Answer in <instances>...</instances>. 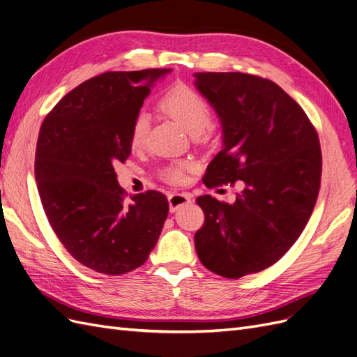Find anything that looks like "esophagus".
<instances>
[{"label": "esophagus", "instance_id": "esophagus-1", "mask_svg": "<svg viewBox=\"0 0 357 357\" xmlns=\"http://www.w3.org/2000/svg\"><path fill=\"white\" fill-rule=\"evenodd\" d=\"M192 202V199L187 194H170L169 195V208L172 213L178 212V210L183 206H187Z\"/></svg>", "mask_w": 357, "mask_h": 357}]
</instances>
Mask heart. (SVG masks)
<instances>
[{"label": "heart", "mask_w": 357, "mask_h": 357, "mask_svg": "<svg viewBox=\"0 0 357 357\" xmlns=\"http://www.w3.org/2000/svg\"><path fill=\"white\" fill-rule=\"evenodd\" d=\"M160 109L170 116L176 123L185 129L191 137H199L208 128L212 121L208 102L194 89L188 86H175L160 100ZM149 130V117L139 113L130 128L132 149H139L145 141ZM191 165L187 162L172 163L162 170V178L170 183H182L185 179V170Z\"/></svg>", "instance_id": "1"}]
</instances>
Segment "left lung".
Instances as JSON below:
<instances>
[{
	"label": "left lung",
	"instance_id": "left-lung-1",
	"mask_svg": "<svg viewBox=\"0 0 357 357\" xmlns=\"http://www.w3.org/2000/svg\"><path fill=\"white\" fill-rule=\"evenodd\" d=\"M194 79L222 128L204 183H244L232 204L197 199L206 220L195 250L208 271L236 280L272 266L305 229L319 192V138L300 105L268 79L240 72Z\"/></svg>",
	"mask_w": 357,
	"mask_h": 357
}]
</instances>
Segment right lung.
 Wrapping results in <instances>:
<instances>
[{
	"mask_svg": "<svg viewBox=\"0 0 357 357\" xmlns=\"http://www.w3.org/2000/svg\"><path fill=\"white\" fill-rule=\"evenodd\" d=\"M172 69L105 72L66 94L39 130L35 181L51 228L84 266L122 275L144 265L169 212L162 192L130 195L114 166L130 154V128Z\"/></svg>",
	"mask_w": 357,
	"mask_h": 357,
	"instance_id": "add662e5",
	"label": "right lung"
}]
</instances>
